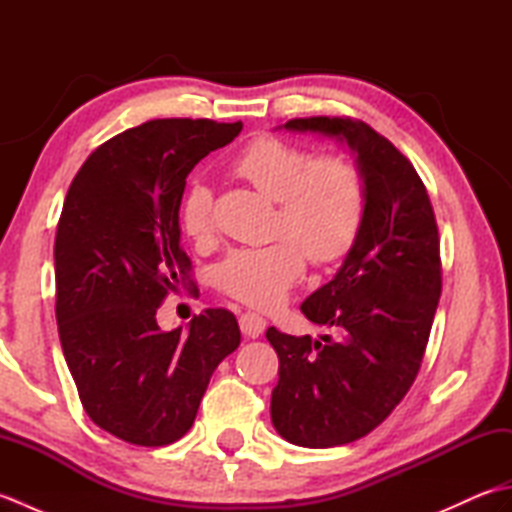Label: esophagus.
I'll list each match as a JSON object with an SVG mask.
<instances>
[{"mask_svg":"<svg viewBox=\"0 0 512 512\" xmlns=\"http://www.w3.org/2000/svg\"><path fill=\"white\" fill-rule=\"evenodd\" d=\"M239 328H242V334L248 336V339H259L266 330V319L255 312H244L239 317Z\"/></svg>","mask_w":512,"mask_h":512,"instance_id":"esophagus-1","label":"esophagus"}]
</instances>
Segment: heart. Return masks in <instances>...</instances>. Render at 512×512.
I'll list each match as a JSON object with an SVG mask.
<instances>
[{
    "label": "heart",
    "instance_id": "b5f03b06",
    "mask_svg": "<svg viewBox=\"0 0 512 512\" xmlns=\"http://www.w3.org/2000/svg\"><path fill=\"white\" fill-rule=\"evenodd\" d=\"M233 171L250 187L277 202L275 235L266 246L235 248L215 268L226 295L255 308H275L312 264L341 259L361 233L367 211L363 173L339 154L314 158L312 151L275 136H259L242 149ZM182 231L195 244L215 233L213 193L195 182L180 206Z\"/></svg>",
    "mask_w": 512,
    "mask_h": 512
}]
</instances>
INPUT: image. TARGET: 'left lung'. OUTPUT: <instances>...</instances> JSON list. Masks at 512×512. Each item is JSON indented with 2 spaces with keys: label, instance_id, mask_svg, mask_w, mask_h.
Here are the masks:
<instances>
[{
  "label": "left lung",
  "instance_id": "obj_1",
  "mask_svg": "<svg viewBox=\"0 0 512 512\" xmlns=\"http://www.w3.org/2000/svg\"><path fill=\"white\" fill-rule=\"evenodd\" d=\"M284 127L350 147L367 193L363 228L341 268L301 303L308 321L336 328L339 339L266 332L279 356L270 398L277 433L328 449L376 429L416 380L442 292L440 237L420 176L385 136L354 118Z\"/></svg>",
  "mask_w": 512,
  "mask_h": 512
}]
</instances>
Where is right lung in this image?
Masks as SVG:
<instances>
[{
	"label": "right lung",
	"instance_id": "right-lung-1",
	"mask_svg": "<svg viewBox=\"0 0 512 512\" xmlns=\"http://www.w3.org/2000/svg\"><path fill=\"white\" fill-rule=\"evenodd\" d=\"M242 123L158 118L114 136L85 160L54 239L57 325L83 409L112 436L165 447L191 429L209 380L237 350L233 312L209 308L187 330L156 312L191 281L180 246L187 176Z\"/></svg>",
	"mask_w": 512,
	"mask_h": 512
}]
</instances>
